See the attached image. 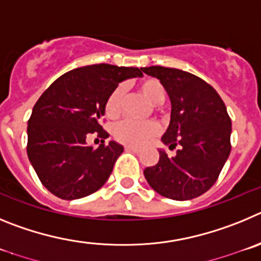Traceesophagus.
<instances>
[{"mask_svg": "<svg viewBox=\"0 0 261 261\" xmlns=\"http://www.w3.org/2000/svg\"><path fill=\"white\" fill-rule=\"evenodd\" d=\"M125 149H126V151H128V152H134V153H139V152H140L139 148H136V147H130V145H126Z\"/></svg>", "mask_w": 261, "mask_h": 261, "instance_id": "esophagus-1", "label": "esophagus"}]
</instances>
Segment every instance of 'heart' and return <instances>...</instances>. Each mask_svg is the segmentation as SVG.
Returning a JSON list of instances; mask_svg holds the SVG:
<instances>
[{
	"label": "heart",
	"instance_id": "1",
	"mask_svg": "<svg viewBox=\"0 0 261 261\" xmlns=\"http://www.w3.org/2000/svg\"><path fill=\"white\" fill-rule=\"evenodd\" d=\"M138 91L144 95L152 104H163L166 98V91L163 83L153 78L140 82L138 84ZM123 98H125V88L122 86L116 87L105 102V116L108 118L116 119L121 116ZM154 109L159 110L160 107H156ZM159 134L160 126L153 121L143 122V123L125 121L114 128L116 140L130 147H144L148 143H151Z\"/></svg>",
	"mask_w": 261,
	"mask_h": 261
}]
</instances>
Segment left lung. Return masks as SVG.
I'll use <instances>...</instances> for the list:
<instances>
[{
	"label": "left lung",
	"mask_w": 261,
	"mask_h": 261,
	"mask_svg": "<svg viewBox=\"0 0 261 261\" xmlns=\"http://www.w3.org/2000/svg\"><path fill=\"white\" fill-rule=\"evenodd\" d=\"M160 79L171 102L163 142L177 154L160 151L159 163L144 169L149 186L173 200L198 198L215 185L230 154L231 119L211 84L190 72L163 66L143 67Z\"/></svg>",
	"instance_id": "left-lung-1"
}]
</instances>
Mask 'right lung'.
<instances>
[{
  "instance_id": "add662e5",
  "label": "right lung",
  "mask_w": 261,
  "mask_h": 261,
  "mask_svg": "<svg viewBox=\"0 0 261 261\" xmlns=\"http://www.w3.org/2000/svg\"><path fill=\"white\" fill-rule=\"evenodd\" d=\"M138 67L98 63L63 74L44 91L28 119L27 154L44 187L65 200L93 194L104 186L123 147L104 144L105 102L119 82L142 76ZM91 133L98 148L86 144Z\"/></svg>"
}]
</instances>
